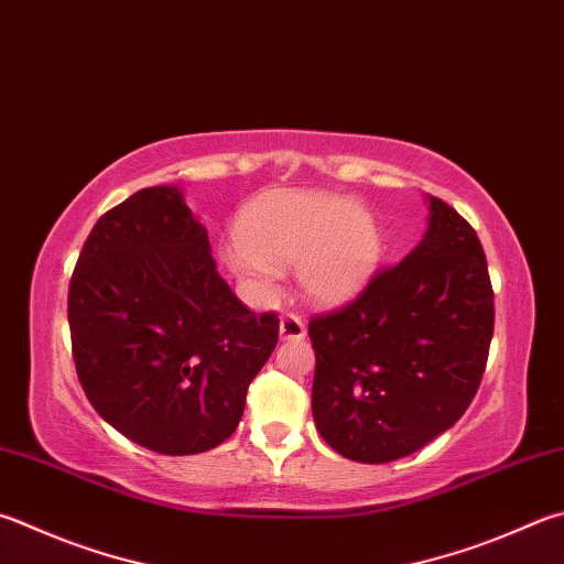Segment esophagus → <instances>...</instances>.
<instances>
[{
  "label": "esophagus",
  "mask_w": 564,
  "mask_h": 564,
  "mask_svg": "<svg viewBox=\"0 0 564 564\" xmlns=\"http://www.w3.org/2000/svg\"><path fill=\"white\" fill-rule=\"evenodd\" d=\"M306 336V328H304V322L300 316L294 314H282L280 318V338H304Z\"/></svg>",
  "instance_id": "esophagus-1"
}]
</instances>
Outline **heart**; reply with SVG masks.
I'll use <instances>...</instances> for the list:
<instances>
[{"label":"heart","mask_w":564,"mask_h":564,"mask_svg":"<svg viewBox=\"0 0 564 564\" xmlns=\"http://www.w3.org/2000/svg\"><path fill=\"white\" fill-rule=\"evenodd\" d=\"M380 258L376 216L324 191H274L258 198L240 220V242L226 250L232 278L252 294L270 296L280 268L296 262L302 292L324 306L364 292Z\"/></svg>","instance_id":"b5f03b06"}]
</instances>
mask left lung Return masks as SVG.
<instances>
[{
  "label": "left lung",
  "instance_id": "1",
  "mask_svg": "<svg viewBox=\"0 0 564 564\" xmlns=\"http://www.w3.org/2000/svg\"><path fill=\"white\" fill-rule=\"evenodd\" d=\"M427 230L354 302L314 316L312 412L332 449L386 464L422 449L479 390L494 290L476 230L427 194Z\"/></svg>",
  "mask_w": 564,
  "mask_h": 564
}]
</instances>
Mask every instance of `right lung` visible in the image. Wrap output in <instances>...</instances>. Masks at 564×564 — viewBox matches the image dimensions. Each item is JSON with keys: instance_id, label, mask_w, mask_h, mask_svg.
Masks as SVG:
<instances>
[{"instance_id": "right-lung-1", "label": "right lung", "mask_w": 564, "mask_h": 564, "mask_svg": "<svg viewBox=\"0 0 564 564\" xmlns=\"http://www.w3.org/2000/svg\"><path fill=\"white\" fill-rule=\"evenodd\" d=\"M78 380L90 405L142 447L200 454L236 432L280 336L220 278L178 186L137 191L80 250L68 290Z\"/></svg>"}]
</instances>
